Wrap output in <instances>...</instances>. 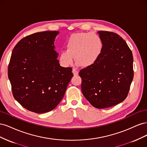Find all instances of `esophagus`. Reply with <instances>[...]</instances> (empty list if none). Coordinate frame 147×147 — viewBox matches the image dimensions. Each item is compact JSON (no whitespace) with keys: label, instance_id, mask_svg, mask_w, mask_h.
<instances>
[{"label":"esophagus","instance_id":"1","mask_svg":"<svg viewBox=\"0 0 147 147\" xmlns=\"http://www.w3.org/2000/svg\"><path fill=\"white\" fill-rule=\"evenodd\" d=\"M72 72H73V74L74 75H78V71L77 70V69H74L72 70Z\"/></svg>","mask_w":147,"mask_h":147}]
</instances>
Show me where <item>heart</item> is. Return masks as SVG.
I'll list each match as a JSON object with an SVG mask.
<instances>
[{
  "label": "heart",
  "instance_id": "1",
  "mask_svg": "<svg viewBox=\"0 0 147 147\" xmlns=\"http://www.w3.org/2000/svg\"><path fill=\"white\" fill-rule=\"evenodd\" d=\"M66 50L59 52V62L67 67L72 65L75 59L79 65L88 67L99 60L104 50L101 37L94 32L73 34L65 42Z\"/></svg>",
  "mask_w": 147,
  "mask_h": 147
}]
</instances>
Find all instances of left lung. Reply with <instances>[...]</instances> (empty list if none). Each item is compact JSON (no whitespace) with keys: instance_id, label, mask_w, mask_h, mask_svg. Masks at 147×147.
<instances>
[{"instance_id":"obj_1","label":"left lung","mask_w":147,"mask_h":147,"mask_svg":"<svg viewBox=\"0 0 147 147\" xmlns=\"http://www.w3.org/2000/svg\"><path fill=\"white\" fill-rule=\"evenodd\" d=\"M104 50L99 60L79 72L82 91L97 109L121 103L126 98L134 77L133 56L126 42L117 34L99 31Z\"/></svg>"}]
</instances>
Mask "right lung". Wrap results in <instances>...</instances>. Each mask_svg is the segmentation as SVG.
Listing matches in <instances>:
<instances>
[{"instance_id":"obj_1","label":"right lung","mask_w":147,"mask_h":147,"mask_svg":"<svg viewBox=\"0 0 147 147\" xmlns=\"http://www.w3.org/2000/svg\"><path fill=\"white\" fill-rule=\"evenodd\" d=\"M58 31H45L22 38L14 47L8 76L14 98L37 113L54 109L63 98L73 77L71 67L57 59L54 42Z\"/></svg>"}]
</instances>
